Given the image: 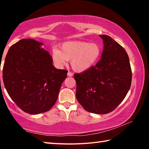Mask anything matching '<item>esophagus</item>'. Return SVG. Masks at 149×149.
<instances>
[{"label":"esophagus","instance_id":"esophagus-1","mask_svg":"<svg viewBox=\"0 0 149 149\" xmlns=\"http://www.w3.org/2000/svg\"><path fill=\"white\" fill-rule=\"evenodd\" d=\"M67 75H68V77H72L73 76V74H72V72H68Z\"/></svg>","mask_w":149,"mask_h":149}]
</instances>
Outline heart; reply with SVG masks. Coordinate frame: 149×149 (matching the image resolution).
<instances>
[{
	"instance_id": "b5f03b06",
	"label": "heart",
	"mask_w": 149,
	"mask_h": 149,
	"mask_svg": "<svg viewBox=\"0 0 149 149\" xmlns=\"http://www.w3.org/2000/svg\"><path fill=\"white\" fill-rule=\"evenodd\" d=\"M102 49L95 42L84 41H66L60 47V50H52V62L57 68H62L70 60L72 69L75 72H83L93 67L101 56Z\"/></svg>"
}]
</instances>
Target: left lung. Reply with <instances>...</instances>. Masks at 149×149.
I'll use <instances>...</instances> for the list:
<instances>
[{"mask_svg":"<svg viewBox=\"0 0 149 149\" xmlns=\"http://www.w3.org/2000/svg\"><path fill=\"white\" fill-rule=\"evenodd\" d=\"M101 59L95 66L75 74L76 98L87 112L104 114L114 110L124 99L132 84V69L125 50L106 35Z\"/></svg>","mask_w":149,"mask_h":149,"instance_id":"1","label":"left lung"}]
</instances>
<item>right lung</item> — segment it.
<instances>
[{"label": "right lung", "mask_w": 149, "mask_h": 149, "mask_svg": "<svg viewBox=\"0 0 149 149\" xmlns=\"http://www.w3.org/2000/svg\"><path fill=\"white\" fill-rule=\"evenodd\" d=\"M43 45L32 39L12 45L5 58L2 79L4 87L17 107L28 114L49 111L58 97L68 71L52 65Z\"/></svg>", "instance_id": "right-lung-1"}]
</instances>
